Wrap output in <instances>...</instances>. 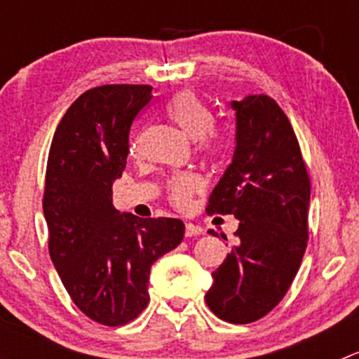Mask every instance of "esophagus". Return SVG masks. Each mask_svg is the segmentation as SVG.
<instances>
[{
	"mask_svg": "<svg viewBox=\"0 0 359 359\" xmlns=\"http://www.w3.org/2000/svg\"><path fill=\"white\" fill-rule=\"evenodd\" d=\"M200 234H203V227L201 226H196V224H191V222L186 224V236L187 238L200 236Z\"/></svg>",
	"mask_w": 359,
	"mask_h": 359,
	"instance_id": "obj_1",
	"label": "esophagus"
}]
</instances>
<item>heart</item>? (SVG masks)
Returning <instances> with one entry per match:
<instances>
[{"instance_id":"heart-1","label":"heart","mask_w":359,"mask_h":359,"mask_svg":"<svg viewBox=\"0 0 359 359\" xmlns=\"http://www.w3.org/2000/svg\"><path fill=\"white\" fill-rule=\"evenodd\" d=\"M166 116L189 137L196 140L203 154H219L222 137L213 128V112L193 92H182L166 106ZM203 189V180L196 173H179L170 180L168 196L177 208H187L194 193Z\"/></svg>"}]
</instances>
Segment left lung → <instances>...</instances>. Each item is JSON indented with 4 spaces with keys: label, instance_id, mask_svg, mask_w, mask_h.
I'll return each mask as SVG.
<instances>
[{
    "label": "left lung",
    "instance_id": "left-lung-1",
    "mask_svg": "<svg viewBox=\"0 0 359 359\" xmlns=\"http://www.w3.org/2000/svg\"><path fill=\"white\" fill-rule=\"evenodd\" d=\"M231 107L236 147L206 212L236 217L238 243L212 273L205 300L220 320L243 325L278 306L299 271L307 247L311 184L276 100L260 93L231 100Z\"/></svg>",
    "mask_w": 359,
    "mask_h": 359
}]
</instances>
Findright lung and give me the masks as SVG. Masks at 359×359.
I'll return each instance as SVG.
<instances>
[{
  "label": "right lung",
  "mask_w": 359,
  "mask_h": 359,
  "mask_svg": "<svg viewBox=\"0 0 359 359\" xmlns=\"http://www.w3.org/2000/svg\"><path fill=\"white\" fill-rule=\"evenodd\" d=\"M149 85H104L79 95L60 119L46 163L43 213L48 248L72 302L97 323L119 327L149 302L151 266L184 238L180 219H139L112 205L133 119Z\"/></svg>",
  "instance_id": "right-lung-1"
}]
</instances>
